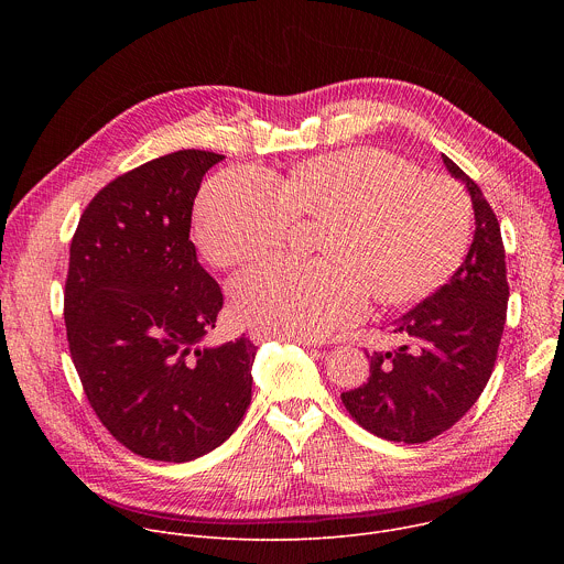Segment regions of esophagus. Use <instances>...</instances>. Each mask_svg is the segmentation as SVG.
Wrapping results in <instances>:
<instances>
[{
    "label": "esophagus",
    "mask_w": 564,
    "mask_h": 564,
    "mask_svg": "<svg viewBox=\"0 0 564 564\" xmlns=\"http://www.w3.org/2000/svg\"><path fill=\"white\" fill-rule=\"evenodd\" d=\"M248 337H250V341L252 344H263V341H270V339H274L270 333H263V330H250L248 333ZM296 344H303V346H321V341H314V339H294Z\"/></svg>",
    "instance_id": "1"
}]
</instances>
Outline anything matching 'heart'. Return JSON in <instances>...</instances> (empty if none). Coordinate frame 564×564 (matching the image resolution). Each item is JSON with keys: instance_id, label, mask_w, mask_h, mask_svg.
Listing matches in <instances>:
<instances>
[{"instance_id": "1", "label": "heart", "mask_w": 564, "mask_h": 564, "mask_svg": "<svg viewBox=\"0 0 564 564\" xmlns=\"http://www.w3.org/2000/svg\"><path fill=\"white\" fill-rule=\"evenodd\" d=\"M296 218L318 223L324 259L263 261L231 281L234 314L272 337L324 339L366 314L368 294L399 307L424 301L462 263L473 227L464 189L381 149L318 155L279 183L227 170L200 192L194 240L214 268L276 250Z\"/></svg>"}]
</instances>
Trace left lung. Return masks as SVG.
I'll return each instance as SVG.
<instances>
[{
  "mask_svg": "<svg viewBox=\"0 0 564 564\" xmlns=\"http://www.w3.org/2000/svg\"><path fill=\"white\" fill-rule=\"evenodd\" d=\"M442 160L473 203L468 254L446 285L392 321L404 344L368 355V381L341 394L359 426L390 442H429L470 411L494 372L507 321L500 223L481 189L448 155Z\"/></svg>",
  "mask_w": 564,
  "mask_h": 564,
  "instance_id": "8db88e82",
  "label": "left lung"
}]
</instances>
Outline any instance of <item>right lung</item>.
<instances>
[{
	"mask_svg": "<svg viewBox=\"0 0 564 564\" xmlns=\"http://www.w3.org/2000/svg\"><path fill=\"white\" fill-rule=\"evenodd\" d=\"M225 155L183 149L109 183L70 240V359L107 431L129 451L189 462L220 446L252 401L257 346H205L223 307L189 240L203 176Z\"/></svg>",
	"mask_w": 564,
	"mask_h": 564,
	"instance_id": "add662e5",
	"label": "right lung"
}]
</instances>
